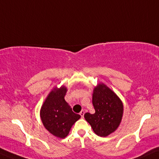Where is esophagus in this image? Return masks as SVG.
Instances as JSON below:
<instances>
[{
    "instance_id": "esophagus-1",
    "label": "esophagus",
    "mask_w": 159,
    "mask_h": 159,
    "mask_svg": "<svg viewBox=\"0 0 159 159\" xmlns=\"http://www.w3.org/2000/svg\"><path fill=\"white\" fill-rule=\"evenodd\" d=\"M84 114H85V111H84L83 110V111H81V112L80 113V115L81 116L82 118H83V117H84Z\"/></svg>"
}]
</instances>
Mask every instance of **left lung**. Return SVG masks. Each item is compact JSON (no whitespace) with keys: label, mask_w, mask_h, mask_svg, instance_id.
I'll use <instances>...</instances> for the list:
<instances>
[{"label":"left lung","mask_w":159,"mask_h":159,"mask_svg":"<svg viewBox=\"0 0 159 159\" xmlns=\"http://www.w3.org/2000/svg\"><path fill=\"white\" fill-rule=\"evenodd\" d=\"M92 103L95 113L84 115L97 136L106 137L116 130L123 116V103L114 91L104 83H98L93 91Z\"/></svg>","instance_id":"1"}]
</instances>
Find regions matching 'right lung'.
Returning a JSON list of instances; mask_svg holds the SVG:
<instances>
[{
    "instance_id": "add662e5",
    "label": "right lung",
    "mask_w": 159,
    "mask_h": 159,
    "mask_svg": "<svg viewBox=\"0 0 159 159\" xmlns=\"http://www.w3.org/2000/svg\"><path fill=\"white\" fill-rule=\"evenodd\" d=\"M67 88L62 85L53 89L45 99L40 108V119L45 128L53 136L64 139L69 134L70 128L80 115L72 111L65 100Z\"/></svg>"
}]
</instances>
